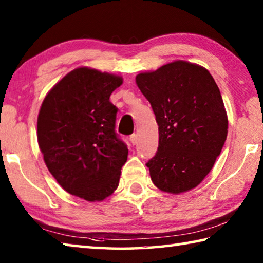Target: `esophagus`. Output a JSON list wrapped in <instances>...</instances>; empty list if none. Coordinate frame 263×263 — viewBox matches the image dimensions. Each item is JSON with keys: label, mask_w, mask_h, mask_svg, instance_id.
I'll return each mask as SVG.
<instances>
[{"label": "esophagus", "mask_w": 263, "mask_h": 263, "mask_svg": "<svg viewBox=\"0 0 263 263\" xmlns=\"http://www.w3.org/2000/svg\"><path fill=\"white\" fill-rule=\"evenodd\" d=\"M130 141H131L132 145H136L137 142H138V136L137 135H132L130 137Z\"/></svg>", "instance_id": "obj_1"}]
</instances>
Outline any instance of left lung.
<instances>
[{"label": "left lung", "mask_w": 263, "mask_h": 263, "mask_svg": "<svg viewBox=\"0 0 263 263\" xmlns=\"http://www.w3.org/2000/svg\"><path fill=\"white\" fill-rule=\"evenodd\" d=\"M136 83L152 105L159 147L146 163L154 185L179 195L205 179L228 137L219 88L203 66L175 60L139 73Z\"/></svg>", "instance_id": "8db88e82"}]
</instances>
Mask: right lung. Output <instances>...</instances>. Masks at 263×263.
Returning <instances> with one entry per match:
<instances>
[{
  "mask_svg": "<svg viewBox=\"0 0 263 263\" xmlns=\"http://www.w3.org/2000/svg\"><path fill=\"white\" fill-rule=\"evenodd\" d=\"M122 83L121 75L78 67L50 89L39 109L37 139L47 169L62 189L88 202L114 194L127 160L109 101Z\"/></svg>",
  "mask_w": 263,
  "mask_h": 263,
  "instance_id": "add662e5",
  "label": "right lung"
}]
</instances>
